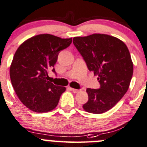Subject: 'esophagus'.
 Masks as SVG:
<instances>
[{
	"label": "esophagus",
	"instance_id": "esophagus-1",
	"mask_svg": "<svg viewBox=\"0 0 147 147\" xmlns=\"http://www.w3.org/2000/svg\"><path fill=\"white\" fill-rule=\"evenodd\" d=\"M69 89L71 91H72V92H74V93H77V92H79V90H77V89H74V88H69Z\"/></svg>",
	"mask_w": 147,
	"mask_h": 147
}]
</instances>
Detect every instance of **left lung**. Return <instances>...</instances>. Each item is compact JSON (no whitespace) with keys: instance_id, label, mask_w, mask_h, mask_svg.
I'll return each instance as SVG.
<instances>
[{"instance_id":"left-lung-1","label":"left lung","mask_w":147,"mask_h":147,"mask_svg":"<svg viewBox=\"0 0 147 147\" xmlns=\"http://www.w3.org/2000/svg\"><path fill=\"white\" fill-rule=\"evenodd\" d=\"M73 44L100 84L99 89L86 90L88 100L82 108L90 113H105L129 88L134 65L129 49L119 39L103 34L74 37Z\"/></svg>"}]
</instances>
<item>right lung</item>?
Instances as JSON below:
<instances>
[{
    "label": "right lung",
    "mask_w": 147,
    "mask_h": 147,
    "mask_svg": "<svg viewBox=\"0 0 147 147\" xmlns=\"http://www.w3.org/2000/svg\"><path fill=\"white\" fill-rule=\"evenodd\" d=\"M72 41V38L39 34L17 49L10 67L11 84L21 102L32 111L46 113L57 105L66 88L52 83L48 71L57 62L59 52ZM52 71L55 72V69Z\"/></svg>",
    "instance_id": "right-lung-1"
}]
</instances>
